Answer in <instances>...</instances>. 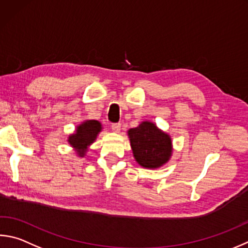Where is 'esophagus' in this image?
Masks as SVG:
<instances>
[{
  "instance_id": "obj_1",
  "label": "esophagus",
  "mask_w": 248,
  "mask_h": 248,
  "mask_svg": "<svg viewBox=\"0 0 248 248\" xmlns=\"http://www.w3.org/2000/svg\"><path fill=\"white\" fill-rule=\"evenodd\" d=\"M110 128H111V130L114 132H119L120 131V128H121V124H111Z\"/></svg>"
}]
</instances>
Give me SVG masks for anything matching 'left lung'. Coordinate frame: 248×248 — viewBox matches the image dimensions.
<instances>
[{"mask_svg":"<svg viewBox=\"0 0 248 248\" xmlns=\"http://www.w3.org/2000/svg\"><path fill=\"white\" fill-rule=\"evenodd\" d=\"M128 136L133 156L144 168H159L170 159L172 153L171 139L150 121H143L130 129Z\"/></svg>","mask_w":248,"mask_h":248,"instance_id":"left-lung-1","label":"left lung"}]
</instances>
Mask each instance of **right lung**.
I'll return each instance as SVG.
<instances>
[{
    "instance_id": "add662e5",
    "label": "right lung",
    "mask_w": 248,
    "mask_h": 248,
    "mask_svg": "<svg viewBox=\"0 0 248 248\" xmlns=\"http://www.w3.org/2000/svg\"><path fill=\"white\" fill-rule=\"evenodd\" d=\"M101 130L102 125L97 120H87L78 125L76 133L69 137L68 142L77 150L80 156H83L88 146L95 141Z\"/></svg>"
}]
</instances>
